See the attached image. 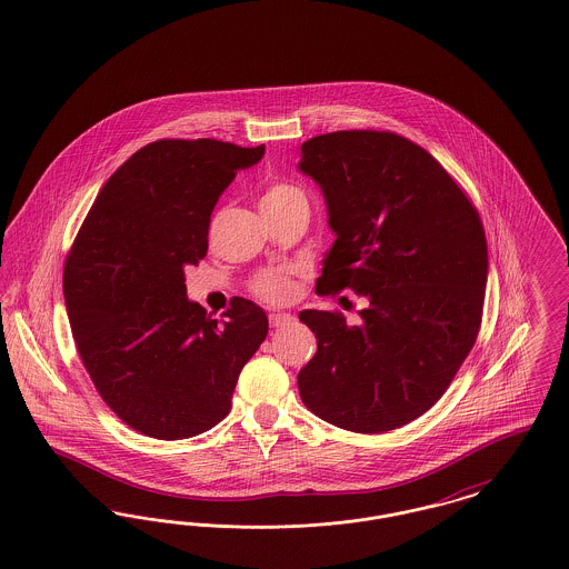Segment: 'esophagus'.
Segmentation results:
<instances>
[{
	"label": "esophagus",
	"instance_id": "esophagus-1",
	"mask_svg": "<svg viewBox=\"0 0 569 569\" xmlns=\"http://www.w3.org/2000/svg\"><path fill=\"white\" fill-rule=\"evenodd\" d=\"M269 322H271L272 328H281V326L292 325L295 318L290 313H271Z\"/></svg>",
	"mask_w": 569,
	"mask_h": 569
}]
</instances>
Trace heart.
Wrapping results in <instances>:
<instances>
[{
	"label": "heart",
	"mask_w": 569,
	"mask_h": 569,
	"mask_svg": "<svg viewBox=\"0 0 569 569\" xmlns=\"http://www.w3.org/2000/svg\"><path fill=\"white\" fill-rule=\"evenodd\" d=\"M297 196H302V191L295 188V186L283 183V181H274L262 193L260 207L262 209L277 207V204H283V202H288L290 198H297ZM251 290L258 297L269 300V302H283L292 295V281H290L288 271H283V269H267V271H260L253 277Z\"/></svg>",
	"instance_id": "heart-1"
}]
</instances>
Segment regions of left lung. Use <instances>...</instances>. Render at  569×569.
Segmentation results:
<instances>
[{
    "label": "left lung",
    "mask_w": 569,
    "mask_h": 569,
    "mask_svg": "<svg viewBox=\"0 0 569 569\" xmlns=\"http://www.w3.org/2000/svg\"><path fill=\"white\" fill-rule=\"evenodd\" d=\"M298 168L325 191L337 234L316 292L365 298L356 325L341 311L298 313L318 339L300 399L346 431L399 429L441 399L478 339L482 219L429 151L395 132L316 136Z\"/></svg>",
    "instance_id": "left-lung-1"
}]
</instances>
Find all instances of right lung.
Returning a JSON list of instances; mask_svg holds the SVG:
<instances>
[{"label": "right lung", "instance_id": "obj_1", "mask_svg": "<svg viewBox=\"0 0 569 569\" xmlns=\"http://www.w3.org/2000/svg\"><path fill=\"white\" fill-rule=\"evenodd\" d=\"M262 156L264 144L156 140L112 172L70 247L63 297L77 350L104 403L138 433L186 439L216 427L267 339L256 302L232 298L217 320L186 297L217 198Z\"/></svg>", "mask_w": 569, "mask_h": 569}]
</instances>
